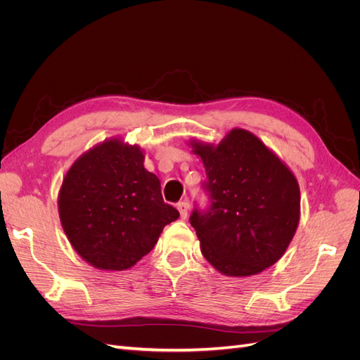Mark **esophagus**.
I'll return each mask as SVG.
<instances>
[{"instance_id":"obj_1","label":"esophagus","mask_w":360,"mask_h":360,"mask_svg":"<svg viewBox=\"0 0 360 360\" xmlns=\"http://www.w3.org/2000/svg\"><path fill=\"white\" fill-rule=\"evenodd\" d=\"M177 210H179V213H180L181 219H186V217H188V210H189L188 202H186V201L179 202V204H177Z\"/></svg>"}]
</instances>
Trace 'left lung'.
Returning <instances> with one entry per match:
<instances>
[{
	"label": "left lung",
	"instance_id": "obj_1",
	"mask_svg": "<svg viewBox=\"0 0 360 360\" xmlns=\"http://www.w3.org/2000/svg\"><path fill=\"white\" fill-rule=\"evenodd\" d=\"M210 205L191 225L205 259L226 276H250L284 255L300 219V189L290 168L245 129L219 144L192 141Z\"/></svg>",
	"mask_w": 360,
	"mask_h": 360
}]
</instances>
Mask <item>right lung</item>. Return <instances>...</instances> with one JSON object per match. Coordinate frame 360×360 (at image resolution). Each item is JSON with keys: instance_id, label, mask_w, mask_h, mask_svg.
Instances as JSON below:
<instances>
[{"instance_id": "obj_1", "label": "right lung", "mask_w": 360, "mask_h": 360, "mask_svg": "<svg viewBox=\"0 0 360 360\" xmlns=\"http://www.w3.org/2000/svg\"><path fill=\"white\" fill-rule=\"evenodd\" d=\"M70 245L101 270L135 266L180 216L162 198L160 181L144 168L138 146L112 138L75 160L58 193Z\"/></svg>"}]
</instances>
